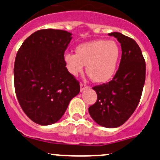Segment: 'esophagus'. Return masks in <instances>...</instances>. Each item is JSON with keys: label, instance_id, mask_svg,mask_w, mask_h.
Wrapping results in <instances>:
<instances>
[{"label": "esophagus", "instance_id": "esophagus-1", "mask_svg": "<svg viewBox=\"0 0 160 160\" xmlns=\"http://www.w3.org/2000/svg\"><path fill=\"white\" fill-rule=\"evenodd\" d=\"M89 88H90V87L86 85L85 83H80V91L81 92L84 91L85 90H87V89H89Z\"/></svg>", "mask_w": 160, "mask_h": 160}]
</instances>
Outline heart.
I'll list each match as a JSON object with an SVG mask.
<instances>
[{
	"mask_svg": "<svg viewBox=\"0 0 160 160\" xmlns=\"http://www.w3.org/2000/svg\"><path fill=\"white\" fill-rule=\"evenodd\" d=\"M121 50L114 40H96L81 43L76 48V53L64 54L69 73L77 76L86 70L96 83H106L115 74L120 58Z\"/></svg>",
	"mask_w": 160,
	"mask_h": 160,
	"instance_id": "1",
	"label": "heart"
}]
</instances>
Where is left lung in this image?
I'll list each match as a JSON object with an SVG mask.
<instances>
[{
    "mask_svg": "<svg viewBox=\"0 0 160 160\" xmlns=\"http://www.w3.org/2000/svg\"><path fill=\"white\" fill-rule=\"evenodd\" d=\"M120 43L122 57L111 81L95 86L97 102L89 113L99 125L116 128L131 117L139 104L145 83L146 63L137 42L118 32L109 33Z\"/></svg>",
    "mask_w": 160,
    "mask_h": 160,
    "instance_id": "8db88e82",
    "label": "left lung"
}]
</instances>
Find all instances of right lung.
Listing matches in <instances>:
<instances>
[{"label": "right lung", "mask_w": 160, "mask_h": 160, "mask_svg": "<svg viewBox=\"0 0 160 160\" xmlns=\"http://www.w3.org/2000/svg\"><path fill=\"white\" fill-rule=\"evenodd\" d=\"M71 35L62 30H40L23 41L17 53L15 93L25 114L40 125L58 122L80 93V83L63 59Z\"/></svg>", "instance_id": "right-lung-1"}]
</instances>
